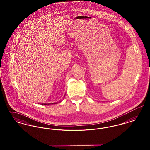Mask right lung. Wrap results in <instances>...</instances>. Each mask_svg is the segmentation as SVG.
<instances>
[{
  "mask_svg": "<svg viewBox=\"0 0 150 150\" xmlns=\"http://www.w3.org/2000/svg\"><path fill=\"white\" fill-rule=\"evenodd\" d=\"M56 103H48V104H47V103H42V104H41V105H53V104H56Z\"/></svg>",
  "mask_w": 150,
  "mask_h": 150,
  "instance_id": "right-lung-1",
  "label": "right lung"
}]
</instances>
